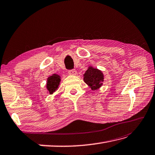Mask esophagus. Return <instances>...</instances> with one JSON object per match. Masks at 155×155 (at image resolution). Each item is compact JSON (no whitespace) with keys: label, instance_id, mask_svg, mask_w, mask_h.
I'll list each match as a JSON object with an SVG mask.
<instances>
[{"label":"esophagus","instance_id":"esophagus-1","mask_svg":"<svg viewBox=\"0 0 155 155\" xmlns=\"http://www.w3.org/2000/svg\"><path fill=\"white\" fill-rule=\"evenodd\" d=\"M68 74L69 75H75V74H77V71H76V70H75V69H69V70L68 71Z\"/></svg>","mask_w":155,"mask_h":155}]
</instances>
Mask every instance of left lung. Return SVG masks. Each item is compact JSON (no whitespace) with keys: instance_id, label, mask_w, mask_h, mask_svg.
Here are the masks:
<instances>
[{"instance_id":"obj_1","label":"left lung","mask_w":155,"mask_h":155,"mask_svg":"<svg viewBox=\"0 0 155 155\" xmlns=\"http://www.w3.org/2000/svg\"><path fill=\"white\" fill-rule=\"evenodd\" d=\"M84 80L91 90H95L102 86L104 76L101 71L90 67L84 74Z\"/></svg>"}]
</instances>
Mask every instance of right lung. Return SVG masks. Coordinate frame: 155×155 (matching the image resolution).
I'll list each match as a JSON object with an SVG mask.
<instances>
[{
  "label": "right lung",
  "mask_w": 155,
  "mask_h": 155,
  "mask_svg": "<svg viewBox=\"0 0 155 155\" xmlns=\"http://www.w3.org/2000/svg\"><path fill=\"white\" fill-rule=\"evenodd\" d=\"M60 80H61V79H60L59 76L56 74H54L51 75V76L49 77L48 80H47V88L50 94H53L57 89H58Z\"/></svg>",
  "instance_id": "right-lung-1"
}]
</instances>
